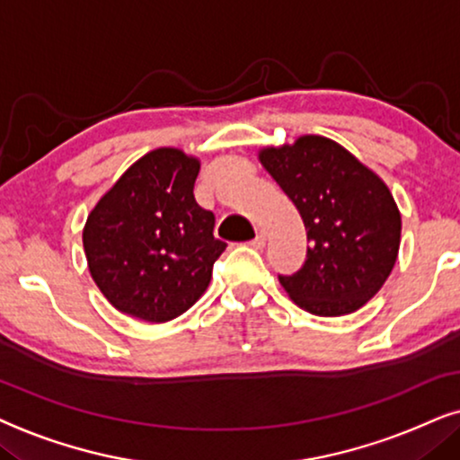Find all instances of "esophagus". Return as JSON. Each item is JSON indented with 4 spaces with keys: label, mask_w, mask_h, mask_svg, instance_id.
Instances as JSON below:
<instances>
[{
    "label": "esophagus",
    "mask_w": 460,
    "mask_h": 460,
    "mask_svg": "<svg viewBox=\"0 0 460 460\" xmlns=\"http://www.w3.org/2000/svg\"><path fill=\"white\" fill-rule=\"evenodd\" d=\"M250 243H252L254 248H262V246H265V234H262V231H259V234H256V237Z\"/></svg>",
    "instance_id": "obj_1"
}]
</instances>
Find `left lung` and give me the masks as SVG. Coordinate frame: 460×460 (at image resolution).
I'll list each match as a JSON object with an SVG mask.
<instances>
[{
	"label": "left lung",
	"instance_id": "8db88e82",
	"mask_svg": "<svg viewBox=\"0 0 460 460\" xmlns=\"http://www.w3.org/2000/svg\"><path fill=\"white\" fill-rule=\"evenodd\" d=\"M301 214L307 256L281 286L314 315H347L364 307L389 278L400 250L402 217L394 195L351 153L323 137L261 153Z\"/></svg>",
	"mask_w": 460,
	"mask_h": 460
}]
</instances>
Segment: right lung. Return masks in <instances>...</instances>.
<instances>
[{
    "mask_svg": "<svg viewBox=\"0 0 460 460\" xmlns=\"http://www.w3.org/2000/svg\"><path fill=\"white\" fill-rule=\"evenodd\" d=\"M198 159L179 149L146 153L102 195L84 226L92 279L121 314L168 322L206 292L226 243L193 195Z\"/></svg>",
    "mask_w": 460,
    "mask_h": 460,
    "instance_id": "add662e5",
    "label": "right lung"
}]
</instances>
